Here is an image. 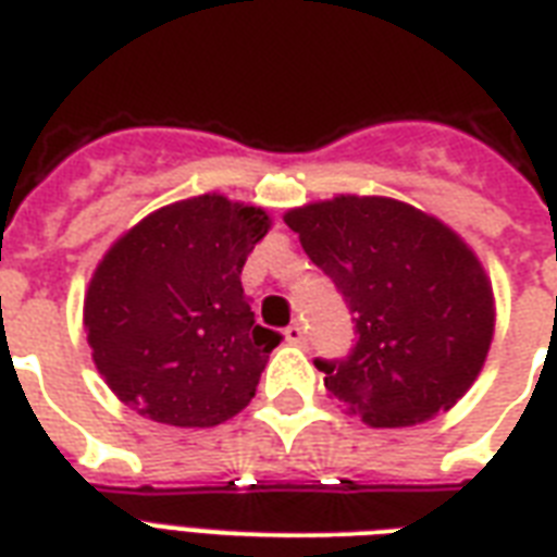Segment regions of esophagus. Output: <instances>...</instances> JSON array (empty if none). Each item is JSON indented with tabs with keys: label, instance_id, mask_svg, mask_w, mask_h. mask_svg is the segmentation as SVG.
<instances>
[{
	"label": "esophagus",
	"instance_id": "obj_1",
	"mask_svg": "<svg viewBox=\"0 0 557 557\" xmlns=\"http://www.w3.org/2000/svg\"><path fill=\"white\" fill-rule=\"evenodd\" d=\"M283 335H286L288 344H304V341H306V330L300 326V323H288Z\"/></svg>",
	"mask_w": 557,
	"mask_h": 557
}]
</instances>
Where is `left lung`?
Listing matches in <instances>:
<instances>
[{
  "label": "left lung",
  "instance_id": "left-lung-1",
  "mask_svg": "<svg viewBox=\"0 0 557 557\" xmlns=\"http://www.w3.org/2000/svg\"><path fill=\"white\" fill-rule=\"evenodd\" d=\"M356 323L347 358H314L326 389L372 428L450 410L483 370L492 283L440 219L384 196H338L286 213Z\"/></svg>",
  "mask_w": 557,
  "mask_h": 557
}]
</instances>
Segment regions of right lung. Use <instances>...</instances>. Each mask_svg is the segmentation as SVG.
<instances>
[{
    "label": "right lung",
    "mask_w": 557,
    "mask_h": 557,
    "mask_svg": "<svg viewBox=\"0 0 557 557\" xmlns=\"http://www.w3.org/2000/svg\"><path fill=\"white\" fill-rule=\"evenodd\" d=\"M269 227L262 208L208 193L156 210L109 248L83 326L124 405L152 422L213 428L251 401L283 341L253 321L239 280Z\"/></svg>",
    "instance_id": "obj_1"
}]
</instances>
